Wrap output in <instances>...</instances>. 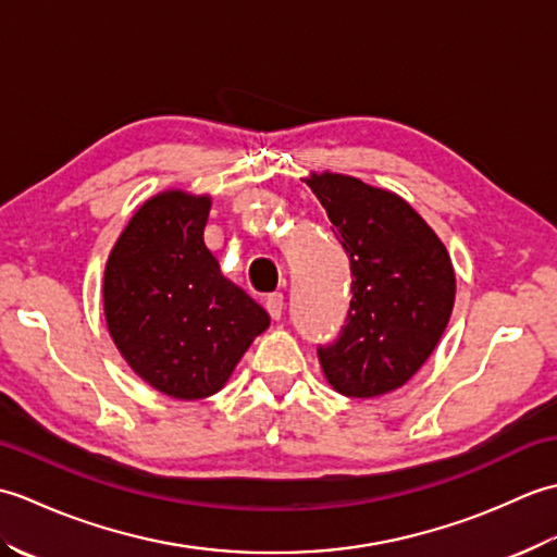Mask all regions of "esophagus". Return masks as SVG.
<instances>
[{
	"mask_svg": "<svg viewBox=\"0 0 557 557\" xmlns=\"http://www.w3.org/2000/svg\"><path fill=\"white\" fill-rule=\"evenodd\" d=\"M265 311L270 313V318H275V321H280L282 311H285V297H282L280 292H275V294H268V299H265Z\"/></svg>",
	"mask_w": 557,
	"mask_h": 557,
	"instance_id": "esophagus-1",
	"label": "esophagus"
}]
</instances>
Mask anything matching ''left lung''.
I'll list each match as a JSON object with an SVG mask.
<instances>
[{
  "label": "left lung",
  "instance_id": "8db88e82",
  "mask_svg": "<svg viewBox=\"0 0 557 557\" xmlns=\"http://www.w3.org/2000/svg\"><path fill=\"white\" fill-rule=\"evenodd\" d=\"M349 256L351 301L335 339L318 345L327 383L347 397L405 385L431 357L455 304L443 242L399 196L354 176L309 182Z\"/></svg>",
  "mask_w": 557,
  "mask_h": 557
}]
</instances>
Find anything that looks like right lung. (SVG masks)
<instances>
[{"label": "right lung", "mask_w": 557, "mask_h": 557, "mask_svg": "<svg viewBox=\"0 0 557 557\" xmlns=\"http://www.w3.org/2000/svg\"><path fill=\"white\" fill-rule=\"evenodd\" d=\"M210 198L168 191L140 208L104 268V315L128 366L176 399L227 381L268 313L222 277L203 244Z\"/></svg>", "instance_id": "right-lung-1"}]
</instances>
